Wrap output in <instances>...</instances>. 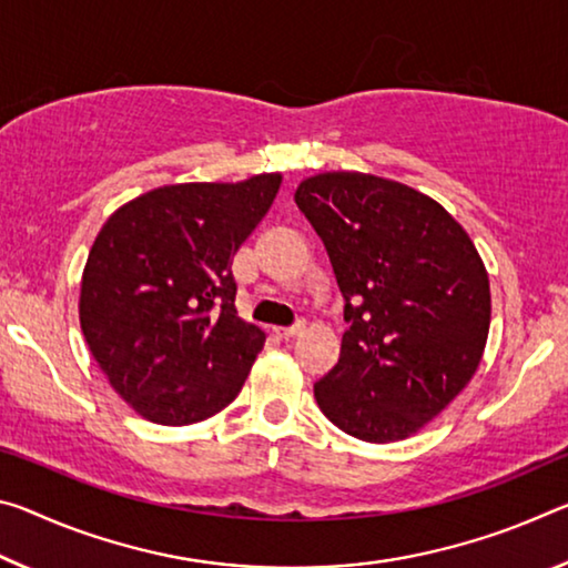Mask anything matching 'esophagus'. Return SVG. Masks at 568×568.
Instances as JSON below:
<instances>
[{
	"label": "esophagus",
	"instance_id": "1",
	"mask_svg": "<svg viewBox=\"0 0 568 568\" xmlns=\"http://www.w3.org/2000/svg\"><path fill=\"white\" fill-rule=\"evenodd\" d=\"M305 328V321H295L293 326H281V328H275V333L281 338H293V336H298V333Z\"/></svg>",
	"mask_w": 568,
	"mask_h": 568
}]
</instances>
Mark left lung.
<instances>
[{"mask_svg":"<svg viewBox=\"0 0 568 568\" xmlns=\"http://www.w3.org/2000/svg\"><path fill=\"white\" fill-rule=\"evenodd\" d=\"M295 204L328 250L348 331L313 384L321 412L364 443L437 417L483 358L490 283L473 240L435 200L389 179L331 171Z\"/></svg>","mask_w":568,"mask_h":568,"instance_id":"obj_1","label":"left lung"}]
</instances>
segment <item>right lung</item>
I'll return each mask as SVG.
<instances>
[{
    "instance_id": "add662e5",
    "label": "right lung",
    "mask_w": 568,
    "mask_h": 568,
    "mask_svg": "<svg viewBox=\"0 0 568 568\" xmlns=\"http://www.w3.org/2000/svg\"><path fill=\"white\" fill-rule=\"evenodd\" d=\"M277 186L281 174L159 186L98 232L80 283V328L141 417L192 425L240 394L265 333L237 316L232 257Z\"/></svg>"
}]
</instances>
